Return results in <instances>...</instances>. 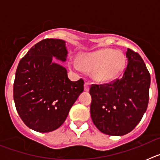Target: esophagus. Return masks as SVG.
<instances>
[{"label":"esophagus","mask_w":160,"mask_h":160,"mask_svg":"<svg viewBox=\"0 0 160 160\" xmlns=\"http://www.w3.org/2000/svg\"><path fill=\"white\" fill-rule=\"evenodd\" d=\"M90 90V84L89 82H86L84 85V90L85 91H89Z\"/></svg>","instance_id":"34e87169"}]
</instances>
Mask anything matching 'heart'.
I'll return each mask as SVG.
<instances>
[{
	"label": "heart",
	"mask_w": 160,
	"mask_h": 160,
	"mask_svg": "<svg viewBox=\"0 0 160 160\" xmlns=\"http://www.w3.org/2000/svg\"><path fill=\"white\" fill-rule=\"evenodd\" d=\"M125 57L120 51L102 49L91 53H82L78 56V64L83 70L91 71L90 75L97 82H109L118 78L125 68Z\"/></svg>",
	"instance_id": "obj_1"
}]
</instances>
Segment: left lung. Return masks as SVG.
I'll use <instances>...</instances> for the list:
<instances>
[{"mask_svg":"<svg viewBox=\"0 0 160 160\" xmlns=\"http://www.w3.org/2000/svg\"><path fill=\"white\" fill-rule=\"evenodd\" d=\"M122 78L91 85L90 115L96 128L106 135L122 136L138 125L146 112L151 76L141 56L131 49Z\"/></svg>","mask_w":160,"mask_h":160,"instance_id":"1","label":"left lung"}]
</instances>
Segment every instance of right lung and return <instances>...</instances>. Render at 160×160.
Segmentation results:
<instances>
[{"label":"right lung","mask_w":160,"mask_h":160,"mask_svg":"<svg viewBox=\"0 0 160 160\" xmlns=\"http://www.w3.org/2000/svg\"><path fill=\"white\" fill-rule=\"evenodd\" d=\"M66 42L47 38L29 49L20 61L13 84L17 111L28 128L50 132L62 125L84 90V81H70L67 70L53 62H66Z\"/></svg>","instance_id":"right-lung-1"}]
</instances>
